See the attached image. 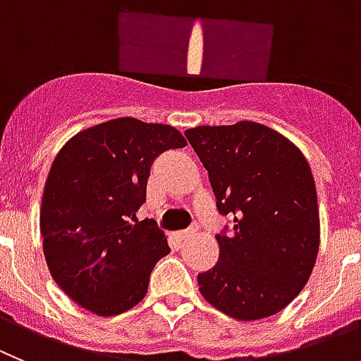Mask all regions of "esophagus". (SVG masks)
Returning <instances> with one entry per match:
<instances>
[{
	"instance_id": "34e87169",
	"label": "esophagus",
	"mask_w": 361,
	"mask_h": 361,
	"mask_svg": "<svg viewBox=\"0 0 361 361\" xmlns=\"http://www.w3.org/2000/svg\"><path fill=\"white\" fill-rule=\"evenodd\" d=\"M192 235V232H188V230H183V232H178V239L180 241H183V239H187V237Z\"/></svg>"
}]
</instances>
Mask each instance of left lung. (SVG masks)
I'll return each mask as SVG.
<instances>
[{
  "mask_svg": "<svg viewBox=\"0 0 361 361\" xmlns=\"http://www.w3.org/2000/svg\"><path fill=\"white\" fill-rule=\"evenodd\" d=\"M185 136L209 171L217 210L233 217L232 233L216 235V266L197 275L201 295L243 322L279 313L310 281L320 246L306 157L284 135L250 120L197 126Z\"/></svg>",
  "mask_w": 361,
  "mask_h": 361,
  "instance_id": "obj_1",
  "label": "left lung"
}]
</instances>
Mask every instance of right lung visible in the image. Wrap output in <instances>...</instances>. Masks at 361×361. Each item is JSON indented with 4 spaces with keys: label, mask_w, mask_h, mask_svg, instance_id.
I'll list each match as a JSON object with an SVG mask.
<instances>
[{
    "label": "right lung",
    "mask_w": 361,
    "mask_h": 361,
    "mask_svg": "<svg viewBox=\"0 0 361 361\" xmlns=\"http://www.w3.org/2000/svg\"><path fill=\"white\" fill-rule=\"evenodd\" d=\"M185 145L173 126L122 116L82 129L57 152L39 225L51 277L77 306L115 317L145 297L171 248L152 221H133L152 161Z\"/></svg>",
    "instance_id": "obj_1"
}]
</instances>
